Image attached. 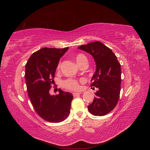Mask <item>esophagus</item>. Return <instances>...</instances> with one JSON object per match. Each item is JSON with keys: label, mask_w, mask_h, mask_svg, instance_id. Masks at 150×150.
<instances>
[{"label": "esophagus", "mask_w": 150, "mask_h": 150, "mask_svg": "<svg viewBox=\"0 0 150 150\" xmlns=\"http://www.w3.org/2000/svg\"><path fill=\"white\" fill-rule=\"evenodd\" d=\"M72 95H73L74 97H76V96H79V95H80V93H72Z\"/></svg>", "instance_id": "esophagus-1"}]
</instances>
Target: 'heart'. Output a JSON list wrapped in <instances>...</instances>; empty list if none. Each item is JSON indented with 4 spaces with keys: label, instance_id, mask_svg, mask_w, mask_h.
Masks as SVG:
<instances>
[{
    "label": "heart",
    "instance_id": "heart-1",
    "mask_svg": "<svg viewBox=\"0 0 150 150\" xmlns=\"http://www.w3.org/2000/svg\"><path fill=\"white\" fill-rule=\"evenodd\" d=\"M75 59L79 66L83 64L84 62H87V58H86V56L83 54L79 53L78 54H76L75 56ZM61 67V62L58 63L57 64V69H59ZM83 80L82 79L81 81H83ZM63 86L67 89L71 90V91H78L80 89V85L79 83V81L78 80H76L74 79H71L69 78L65 81H63L62 83Z\"/></svg>",
    "mask_w": 150,
    "mask_h": 150
}]
</instances>
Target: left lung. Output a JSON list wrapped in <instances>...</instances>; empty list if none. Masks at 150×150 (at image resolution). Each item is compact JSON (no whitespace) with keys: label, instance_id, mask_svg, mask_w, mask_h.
Returning a JSON list of instances; mask_svg holds the SVG:
<instances>
[{"label":"left lung","instance_id":"obj_1","mask_svg":"<svg viewBox=\"0 0 150 150\" xmlns=\"http://www.w3.org/2000/svg\"><path fill=\"white\" fill-rule=\"evenodd\" d=\"M79 49L91 54L96 69L91 86L98 88L93 103L88 106L94 116H104L114 109L118 101L121 91V64L111 49L99 41L82 45Z\"/></svg>","mask_w":150,"mask_h":150}]
</instances>
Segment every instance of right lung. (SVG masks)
<instances>
[{
    "mask_svg": "<svg viewBox=\"0 0 150 150\" xmlns=\"http://www.w3.org/2000/svg\"><path fill=\"white\" fill-rule=\"evenodd\" d=\"M68 48H42L32 54L25 64L27 91L32 105L40 117L50 122L63 121L70 113L71 93L59 88V94H50L59 61Z\"/></svg>",
    "mask_w": 150,
    "mask_h": 150,
    "instance_id": "1",
    "label": "right lung"
}]
</instances>
